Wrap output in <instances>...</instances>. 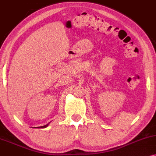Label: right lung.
I'll list each match as a JSON object with an SVG mask.
<instances>
[{
  "label": "right lung",
  "mask_w": 156,
  "mask_h": 156,
  "mask_svg": "<svg viewBox=\"0 0 156 156\" xmlns=\"http://www.w3.org/2000/svg\"><path fill=\"white\" fill-rule=\"evenodd\" d=\"M48 124H49V123H48V124L45 125V126H39V127H37V128H39V129H44V128H46V127H47Z\"/></svg>",
  "instance_id": "obj_1"
}]
</instances>
